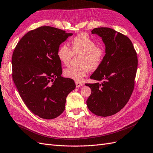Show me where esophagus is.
I'll return each instance as SVG.
<instances>
[{
    "label": "esophagus",
    "mask_w": 153,
    "mask_h": 153,
    "mask_svg": "<svg viewBox=\"0 0 153 153\" xmlns=\"http://www.w3.org/2000/svg\"><path fill=\"white\" fill-rule=\"evenodd\" d=\"M83 83H81L80 81H76V85L77 87H81V86H83Z\"/></svg>",
    "instance_id": "esophagus-1"
}]
</instances>
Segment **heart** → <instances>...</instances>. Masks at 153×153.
<instances>
[{
    "instance_id": "b5f03b06",
    "label": "heart",
    "mask_w": 153,
    "mask_h": 153,
    "mask_svg": "<svg viewBox=\"0 0 153 153\" xmlns=\"http://www.w3.org/2000/svg\"><path fill=\"white\" fill-rule=\"evenodd\" d=\"M74 56L78 57V66H69L63 70L65 77L81 81L87 75L90 70H96L101 65L104 57V51L96 46L95 41L87 34L81 33L71 41V49L68 45H61L58 48L57 56L62 65H68Z\"/></svg>"
}]
</instances>
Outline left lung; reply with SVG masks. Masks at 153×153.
Masks as SVG:
<instances>
[{
  "instance_id": "8db88e82",
  "label": "left lung",
  "mask_w": 153,
  "mask_h": 153,
  "mask_svg": "<svg viewBox=\"0 0 153 153\" xmlns=\"http://www.w3.org/2000/svg\"><path fill=\"white\" fill-rule=\"evenodd\" d=\"M102 38L105 56L91 79L102 83H87L91 94L87 100L88 109L103 117L115 114L128 101L134 87L138 57L130 39L109 28L92 30Z\"/></svg>"
}]
</instances>
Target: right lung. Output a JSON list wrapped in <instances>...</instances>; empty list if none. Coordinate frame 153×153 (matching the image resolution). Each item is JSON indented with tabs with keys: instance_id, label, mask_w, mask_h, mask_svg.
<instances>
[{
	"instance_id": "obj_1",
	"label": "right lung",
	"mask_w": 153,
	"mask_h": 153,
	"mask_svg": "<svg viewBox=\"0 0 153 153\" xmlns=\"http://www.w3.org/2000/svg\"><path fill=\"white\" fill-rule=\"evenodd\" d=\"M72 33L51 26L31 30L19 41L12 55V77L22 101L35 115L56 118L65 111L66 99L76 88L61 76L58 48Z\"/></svg>"
}]
</instances>
